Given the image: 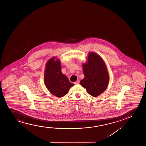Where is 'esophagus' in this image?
<instances>
[{
  "label": "esophagus",
  "instance_id": "esophagus-1",
  "mask_svg": "<svg viewBox=\"0 0 146 146\" xmlns=\"http://www.w3.org/2000/svg\"><path fill=\"white\" fill-rule=\"evenodd\" d=\"M79 82H80V81H79V80H77V81H76V82H74V84H79Z\"/></svg>",
  "mask_w": 146,
  "mask_h": 146
}]
</instances>
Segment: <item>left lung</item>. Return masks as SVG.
<instances>
[{"label":"left lung","instance_id":"8db88e82","mask_svg":"<svg viewBox=\"0 0 146 146\" xmlns=\"http://www.w3.org/2000/svg\"><path fill=\"white\" fill-rule=\"evenodd\" d=\"M88 61L83 64L85 77L80 84L88 94L96 97L105 91L109 82V75L102 58L94 52L88 55Z\"/></svg>","mask_w":146,"mask_h":146}]
</instances>
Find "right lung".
I'll return each instance as SVG.
<instances>
[{
	"label": "right lung",
	"mask_w": 146,
	"mask_h": 146,
	"mask_svg": "<svg viewBox=\"0 0 146 146\" xmlns=\"http://www.w3.org/2000/svg\"><path fill=\"white\" fill-rule=\"evenodd\" d=\"M55 57L46 63L44 73V83L49 91L57 97H62L68 93L74 84L69 81L61 72L60 60Z\"/></svg>",
	"instance_id": "1"
}]
</instances>
